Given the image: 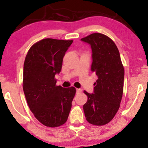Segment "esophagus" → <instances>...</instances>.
<instances>
[{"mask_svg":"<svg viewBox=\"0 0 148 148\" xmlns=\"http://www.w3.org/2000/svg\"><path fill=\"white\" fill-rule=\"evenodd\" d=\"M82 92L81 89H76V93H79V92Z\"/></svg>","mask_w":148,"mask_h":148,"instance_id":"34e87169","label":"esophagus"}]
</instances>
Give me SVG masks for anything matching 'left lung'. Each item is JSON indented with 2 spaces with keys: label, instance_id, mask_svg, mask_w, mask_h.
<instances>
[{
  "label": "left lung",
  "instance_id": "8db88e82",
  "mask_svg": "<svg viewBox=\"0 0 148 148\" xmlns=\"http://www.w3.org/2000/svg\"><path fill=\"white\" fill-rule=\"evenodd\" d=\"M92 50L91 71L98 79L92 93L84 91L88 99L83 108L86 120L104 125L114 118L120 106L123 92L124 68L116 45L109 37L93 33L81 39Z\"/></svg>",
  "mask_w": 148,
  "mask_h": 148
}]
</instances>
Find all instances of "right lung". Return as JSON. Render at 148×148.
Segmentation results:
<instances>
[{"label":"right lung","mask_w":148,"mask_h":148,"mask_svg":"<svg viewBox=\"0 0 148 148\" xmlns=\"http://www.w3.org/2000/svg\"><path fill=\"white\" fill-rule=\"evenodd\" d=\"M73 40L46 38L27 53L23 66V88L34 117L45 126L66 123L76 89L57 86L55 76L61 71L62 59Z\"/></svg>","instance_id":"add662e5"}]
</instances>
